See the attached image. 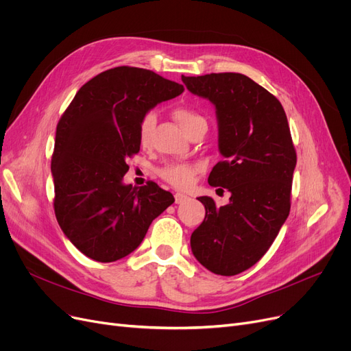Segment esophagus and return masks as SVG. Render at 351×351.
<instances>
[{
    "label": "esophagus",
    "instance_id": "1",
    "mask_svg": "<svg viewBox=\"0 0 351 351\" xmlns=\"http://www.w3.org/2000/svg\"><path fill=\"white\" fill-rule=\"evenodd\" d=\"M188 200H191V197H189L188 195H185V193H180V192L175 193V202H176L178 205H180V204H185V202H188Z\"/></svg>",
    "mask_w": 351,
    "mask_h": 351
}]
</instances>
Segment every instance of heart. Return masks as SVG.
I'll list each match as a JSON object with an SVG mask.
<instances>
[{"label":"heart","instance_id":"obj_1","mask_svg":"<svg viewBox=\"0 0 351 351\" xmlns=\"http://www.w3.org/2000/svg\"><path fill=\"white\" fill-rule=\"evenodd\" d=\"M173 117L179 122V125L183 128V131L186 134L191 131L192 128L197 125H206V119L199 115L196 110L186 108V106H179L173 110ZM156 114L155 112H147L142 117L138 125V139L141 146L147 147L152 142V134L156 125ZM196 168L191 163H182V162H171L165 165L163 168L159 169V176L165 180L171 183L175 188H188L192 185V182L196 175Z\"/></svg>","mask_w":351,"mask_h":351}]
</instances>
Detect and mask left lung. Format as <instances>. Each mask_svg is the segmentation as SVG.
I'll return each mask as SVG.
<instances>
[{
  "label": "left lung",
  "mask_w": 351,
  "mask_h": 351,
  "mask_svg": "<svg viewBox=\"0 0 351 351\" xmlns=\"http://www.w3.org/2000/svg\"><path fill=\"white\" fill-rule=\"evenodd\" d=\"M193 95L216 109L219 152L209 185L230 192L217 208L208 196L205 219L191 236L196 261L215 274L234 276L259 262L290 212L296 168L287 117L279 99L243 73L183 77Z\"/></svg>",
  "instance_id": "obj_1"
}]
</instances>
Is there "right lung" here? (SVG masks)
I'll list each match as a JSON object with an SVG mask.
<instances>
[{"mask_svg": "<svg viewBox=\"0 0 351 351\" xmlns=\"http://www.w3.org/2000/svg\"><path fill=\"white\" fill-rule=\"evenodd\" d=\"M183 85L149 69L117 66L80 88L57 125L51 163L58 225L89 259L109 263L132 253L152 220L175 199L155 182L125 185L126 159L139 152L138 125Z\"/></svg>", "mask_w": 351, "mask_h": 351, "instance_id": "add662e5", "label": "right lung"}]
</instances>
